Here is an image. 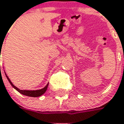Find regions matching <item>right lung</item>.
<instances>
[{
  "label": "right lung",
  "mask_w": 124,
  "mask_h": 124,
  "mask_svg": "<svg viewBox=\"0 0 124 124\" xmlns=\"http://www.w3.org/2000/svg\"><path fill=\"white\" fill-rule=\"evenodd\" d=\"M6 76L7 79L9 81V82L11 84V85L15 89L18 91V92L20 93L21 94H22L23 95H26V96H29V97H40L41 95L44 94L46 92V91L47 89V88H48V84L46 85L45 87L43 89H39V90H35V91H28V90H20V89H18V87H16V86L12 84V83L11 82V81L10 80V79L8 78V77L7 76V75L6 74Z\"/></svg>",
  "instance_id": "right-lung-1"
}]
</instances>
